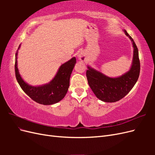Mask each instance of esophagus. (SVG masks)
I'll list each match as a JSON object with an SVG mask.
<instances>
[{
    "label": "esophagus",
    "instance_id": "34e87169",
    "mask_svg": "<svg viewBox=\"0 0 155 155\" xmlns=\"http://www.w3.org/2000/svg\"><path fill=\"white\" fill-rule=\"evenodd\" d=\"M78 57L79 61H86L87 60V58H86V54L85 53V51H81L79 53V54L78 55Z\"/></svg>",
    "mask_w": 155,
    "mask_h": 155
}]
</instances>
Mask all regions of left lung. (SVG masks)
Segmentation results:
<instances>
[{
    "mask_svg": "<svg viewBox=\"0 0 155 155\" xmlns=\"http://www.w3.org/2000/svg\"><path fill=\"white\" fill-rule=\"evenodd\" d=\"M123 31L130 39L133 47L132 63L127 72L121 76L112 78L90 65L87 66V78L88 85L98 99L104 102L112 103L122 99L133 88L140 75V63L138 48L126 30Z\"/></svg>",
    "mask_w": 155,
    "mask_h": 155,
    "instance_id": "8db88e82",
    "label": "left lung"
}]
</instances>
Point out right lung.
Wrapping results in <instances>:
<instances>
[{"mask_svg":"<svg viewBox=\"0 0 155 155\" xmlns=\"http://www.w3.org/2000/svg\"><path fill=\"white\" fill-rule=\"evenodd\" d=\"M21 47V45L18 50ZM18 50L15 54V71L17 82L26 94L38 104L51 105L57 104L64 97L70 86V78L76 63L74 57L68 61L61 64L54 78L44 85L33 86L26 83L21 77L17 67Z\"/></svg>","mask_w":155,"mask_h":155,"instance_id":"right-lung-1","label":"right lung"}]
</instances>
